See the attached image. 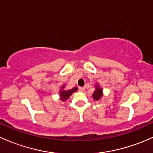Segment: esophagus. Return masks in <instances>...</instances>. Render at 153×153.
I'll return each instance as SVG.
<instances>
[{"label":"esophagus","mask_w":153,"mask_h":153,"mask_svg":"<svg viewBox=\"0 0 153 153\" xmlns=\"http://www.w3.org/2000/svg\"><path fill=\"white\" fill-rule=\"evenodd\" d=\"M80 90L82 91H85V87H81L80 88Z\"/></svg>","instance_id":"esophagus-1"}]
</instances>
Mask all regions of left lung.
<instances>
[{
    "mask_svg": "<svg viewBox=\"0 0 153 153\" xmlns=\"http://www.w3.org/2000/svg\"><path fill=\"white\" fill-rule=\"evenodd\" d=\"M95 100H97V99H95Z\"/></svg>",
    "mask_w": 153,
    "mask_h": 153,
    "instance_id": "obj_1",
    "label": "left lung"
}]
</instances>
